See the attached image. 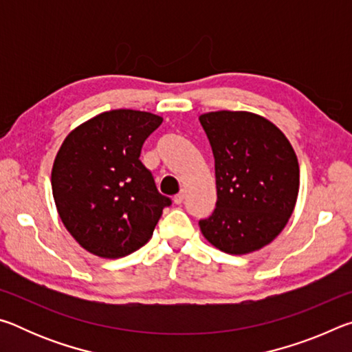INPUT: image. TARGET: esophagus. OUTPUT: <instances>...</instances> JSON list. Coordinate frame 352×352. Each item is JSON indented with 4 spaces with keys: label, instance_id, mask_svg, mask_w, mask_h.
Segmentation results:
<instances>
[{
    "label": "esophagus",
    "instance_id": "1",
    "mask_svg": "<svg viewBox=\"0 0 352 352\" xmlns=\"http://www.w3.org/2000/svg\"><path fill=\"white\" fill-rule=\"evenodd\" d=\"M184 195H186V194H184V190H182V192H178L175 197H174V204L175 205H182L183 200H184Z\"/></svg>",
    "mask_w": 352,
    "mask_h": 352
}]
</instances>
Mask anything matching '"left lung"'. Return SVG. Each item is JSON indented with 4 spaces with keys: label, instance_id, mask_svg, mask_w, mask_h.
Instances as JSON below:
<instances>
[{
    "label": "left lung",
    "instance_id": "1",
    "mask_svg": "<svg viewBox=\"0 0 352 352\" xmlns=\"http://www.w3.org/2000/svg\"><path fill=\"white\" fill-rule=\"evenodd\" d=\"M200 124L216 162V210L199 225L214 247L245 254L270 243L294 212L300 168L289 140L265 118L211 111Z\"/></svg>",
    "mask_w": 352,
    "mask_h": 352
}]
</instances>
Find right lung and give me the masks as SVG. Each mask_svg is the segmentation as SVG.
I'll return each mask as SVG.
<instances>
[{"mask_svg": "<svg viewBox=\"0 0 352 352\" xmlns=\"http://www.w3.org/2000/svg\"><path fill=\"white\" fill-rule=\"evenodd\" d=\"M162 122L147 111L111 110L63 141L52 166V195L63 225L90 253L116 259L136 252L172 205L140 160Z\"/></svg>", "mask_w": 352, "mask_h": 352, "instance_id": "obj_1", "label": "right lung"}]
</instances>
